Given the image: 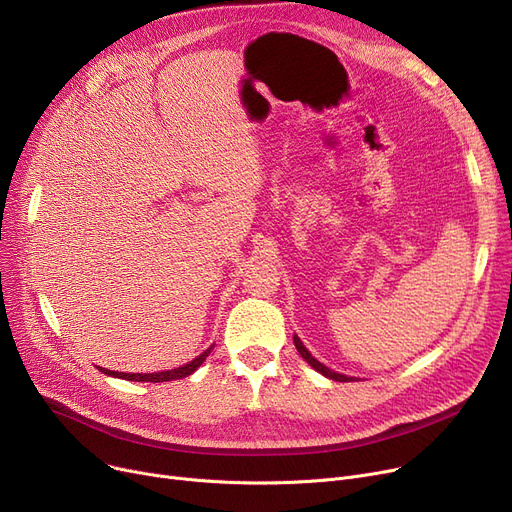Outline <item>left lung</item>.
Here are the masks:
<instances>
[{
  "instance_id": "1",
  "label": "left lung",
  "mask_w": 512,
  "mask_h": 512,
  "mask_svg": "<svg viewBox=\"0 0 512 512\" xmlns=\"http://www.w3.org/2000/svg\"><path fill=\"white\" fill-rule=\"evenodd\" d=\"M294 346H297V351L301 353V357L313 367V369H317L319 373H324L326 375V378H330V380H336V382H351L353 378H346V375H342V373H336V371H332V369H328L326 365H321L317 359H313L311 357V353L307 351V348L303 346V342L297 338V336H294Z\"/></svg>"
}]
</instances>
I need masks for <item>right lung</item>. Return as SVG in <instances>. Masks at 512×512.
I'll use <instances>...</instances> for the list:
<instances>
[{
    "label": "right lung",
    "instance_id": "obj_1",
    "mask_svg": "<svg viewBox=\"0 0 512 512\" xmlns=\"http://www.w3.org/2000/svg\"><path fill=\"white\" fill-rule=\"evenodd\" d=\"M211 353V348H207V351L203 355H199L195 361L186 363L184 367H176V369H170V371H159V373H122V371H110V369H103V373L107 375H114V378H122V380H130V382H172V380H182L186 378V375H191L197 367L203 365V361L207 359V355Z\"/></svg>",
    "mask_w": 512,
    "mask_h": 512
}]
</instances>
